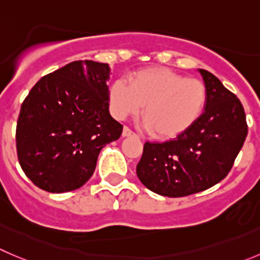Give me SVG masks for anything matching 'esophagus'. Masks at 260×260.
Segmentation results:
<instances>
[{"label": "esophagus", "mask_w": 260, "mask_h": 260, "mask_svg": "<svg viewBox=\"0 0 260 260\" xmlns=\"http://www.w3.org/2000/svg\"><path fill=\"white\" fill-rule=\"evenodd\" d=\"M133 135H134V133H133L132 130L127 127V126H125L122 130V137L126 138V137H133Z\"/></svg>", "instance_id": "1"}]
</instances>
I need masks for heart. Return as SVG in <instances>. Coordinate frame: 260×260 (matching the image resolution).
Masks as SVG:
<instances>
[{
  "label": "heart",
  "mask_w": 260,
  "mask_h": 260,
  "mask_svg": "<svg viewBox=\"0 0 260 260\" xmlns=\"http://www.w3.org/2000/svg\"><path fill=\"white\" fill-rule=\"evenodd\" d=\"M111 112L117 120L137 115L143 106L144 127L158 139H175L192 127L207 105L206 85L166 68L133 73L128 84L115 80L108 90Z\"/></svg>",
  "instance_id": "heart-1"
}]
</instances>
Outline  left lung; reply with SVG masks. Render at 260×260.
Wrapping results in <instances>:
<instances>
[{
    "label": "left lung",
    "mask_w": 260,
    "mask_h": 260,
    "mask_svg": "<svg viewBox=\"0 0 260 260\" xmlns=\"http://www.w3.org/2000/svg\"><path fill=\"white\" fill-rule=\"evenodd\" d=\"M207 89L206 110L185 134L165 143L147 142L137 166L153 192L180 198L203 191L229 175L248 135L239 98L218 78L199 69Z\"/></svg>",
    "instance_id": "1"
}]
</instances>
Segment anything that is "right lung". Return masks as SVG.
Masks as SVG:
<instances>
[{"label": "right lung", "mask_w": 260, "mask_h": 260, "mask_svg": "<svg viewBox=\"0 0 260 260\" xmlns=\"http://www.w3.org/2000/svg\"><path fill=\"white\" fill-rule=\"evenodd\" d=\"M108 63L74 61L43 76L21 105L16 150L39 189L73 191L91 177L100 152L122 134L110 115Z\"/></svg>", "instance_id": "obj_1"}]
</instances>
